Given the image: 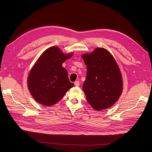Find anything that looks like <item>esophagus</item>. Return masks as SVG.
Instances as JSON below:
<instances>
[{"label":"esophagus","mask_w":152,"mask_h":152,"mask_svg":"<svg viewBox=\"0 0 152 152\" xmlns=\"http://www.w3.org/2000/svg\"><path fill=\"white\" fill-rule=\"evenodd\" d=\"M74 85H75L76 87H79V85H80V82H79V81H78V80L75 81V82H74Z\"/></svg>","instance_id":"1"}]
</instances>
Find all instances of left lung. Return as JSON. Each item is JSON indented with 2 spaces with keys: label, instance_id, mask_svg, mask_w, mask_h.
<instances>
[{
  "label": "left lung",
  "instance_id": "8db88e82",
  "mask_svg": "<svg viewBox=\"0 0 152 152\" xmlns=\"http://www.w3.org/2000/svg\"><path fill=\"white\" fill-rule=\"evenodd\" d=\"M82 58L87 66L83 91L87 101L96 111L111 107L123 91L122 73L113 55L102 48L85 53Z\"/></svg>",
  "mask_w": 152,
  "mask_h": 152
}]
</instances>
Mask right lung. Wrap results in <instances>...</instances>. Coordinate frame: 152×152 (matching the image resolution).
I'll return each instance as SVG.
<instances>
[{"label": "right lung", "mask_w": 152, "mask_h": 152, "mask_svg": "<svg viewBox=\"0 0 152 152\" xmlns=\"http://www.w3.org/2000/svg\"><path fill=\"white\" fill-rule=\"evenodd\" d=\"M73 53L65 54L58 46H52L42 53L29 72L27 85L37 102L49 107L60 101L73 86L68 72L62 66Z\"/></svg>", "instance_id": "add662e5"}]
</instances>
